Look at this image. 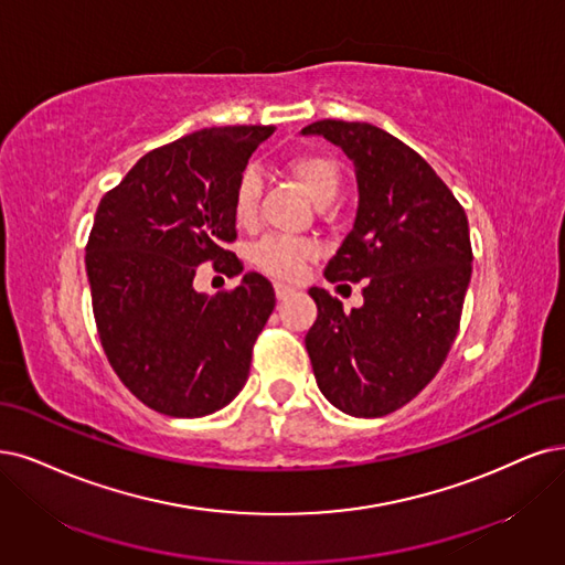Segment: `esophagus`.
<instances>
[{"label": "esophagus", "mask_w": 565, "mask_h": 565, "mask_svg": "<svg viewBox=\"0 0 565 565\" xmlns=\"http://www.w3.org/2000/svg\"><path fill=\"white\" fill-rule=\"evenodd\" d=\"M275 294H277V300H286V298H290V296L296 294V288L288 286V284L277 281V284H275Z\"/></svg>", "instance_id": "1"}]
</instances>
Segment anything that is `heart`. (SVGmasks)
Instances as JSON below:
<instances>
[{
	"label": "heart",
	"mask_w": 565,
	"mask_h": 565,
	"mask_svg": "<svg viewBox=\"0 0 565 565\" xmlns=\"http://www.w3.org/2000/svg\"><path fill=\"white\" fill-rule=\"evenodd\" d=\"M286 172L294 177L305 193L315 200L319 206H328L338 198L342 185V170L335 158L326 153H298L286 160ZM263 193V181L256 170H246L237 185H235V200L233 212L239 225L254 223L258 216V204ZM319 256V246L309 239H294V237H267L263 239L250 258L256 267H260L267 275H275L281 279L298 277L302 267Z\"/></svg>",
	"instance_id": "b5f03b06"
}]
</instances>
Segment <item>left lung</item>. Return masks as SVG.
I'll use <instances>...</instances> for the list:
<instances>
[{
  "mask_svg": "<svg viewBox=\"0 0 565 565\" xmlns=\"http://www.w3.org/2000/svg\"><path fill=\"white\" fill-rule=\"evenodd\" d=\"M300 135L328 139L353 162L356 221L326 279L365 281L351 311L309 288L319 317L305 347L326 398L374 419L407 405L447 359L472 275L468 216L433 167L377 125L328 118Z\"/></svg>",
  "mask_w": 565,
  "mask_h": 565,
  "instance_id": "left-lung-1",
  "label": "left lung"
}]
</instances>
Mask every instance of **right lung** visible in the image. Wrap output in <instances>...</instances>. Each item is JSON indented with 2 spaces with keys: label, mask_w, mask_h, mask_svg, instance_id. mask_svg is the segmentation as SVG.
<instances>
[{
  "label": "right lung",
  "mask_w": 565,
  "mask_h": 565,
  "mask_svg": "<svg viewBox=\"0 0 565 565\" xmlns=\"http://www.w3.org/2000/svg\"><path fill=\"white\" fill-rule=\"evenodd\" d=\"M271 125H227L146 153L102 198L86 246L93 315L120 382L151 409L195 419L244 388L250 351L275 309V288L246 271L227 294L193 288L198 265L227 277L242 263L235 185Z\"/></svg>",
  "instance_id": "obj_1"
}]
</instances>
